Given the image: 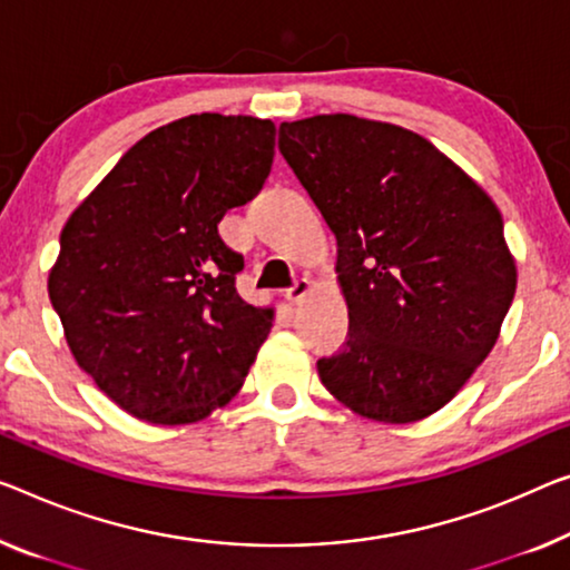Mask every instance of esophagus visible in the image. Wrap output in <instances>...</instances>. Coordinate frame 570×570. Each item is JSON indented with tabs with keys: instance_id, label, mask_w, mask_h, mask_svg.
Instances as JSON below:
<instances>
[{
	"instance_id": "1",
	"label": "esophagus",
	"mask_w": 570,
	"mask_h": 570,
	"mask_svg": "<svg viewBox=\"0 0 570 570\" xmlns=\"http://www.w3.org/2000/svg\"><path fill=\"white\" fill-rule=\"evenodd\" d=\"M309 292H312L309 278H299V282H294V286L286 292V299L292 304H299Z\"/></svg>"
}]
</instances>
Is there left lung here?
I'll return each mask as SVG.
<instances>
[{"mask_svg": "<svg viewBox=\"0 0 570 570\" xmlns=\"http://www.w3.org/2000/svg\"><path fill=\"white\" fill-rule=\"evenodd\" d=\"M278 150L337 240L347 340L317 361L340 404L417 422L494 347L517 266L502 212L422 135L355 115L282 122Z\"/></svg>", "mask_w": 570, "mask_h": 570, "instance_id": "1", "label": "left lung"}]
</instances>
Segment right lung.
<instances>
[{"label":"right lung","instance_id":"1","mask_svg":"<svg viewBox=\"0 0 570 570\" xmlns=\"http://www.w3.org/2000/svg\"><path fill=\"white\" fill-rule=\"evenodd\" d=\"M274 146L271 120L181 117L135 142L63 225L50 304L76 363L132 417L199 422L240 392L274 307L240 299L245 263L217 225L263 189Z\"/></svg>","mask_w":570,"mask_h":570}]
</instances>
